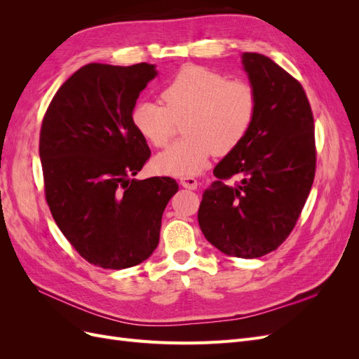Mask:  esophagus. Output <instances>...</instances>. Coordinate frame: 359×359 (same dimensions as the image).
<instances>
[{
	"instance_id": "esophagus-1",
	"label": "esophagus",
	"mask_w": 359,
	"mask_h": 359,
	"mask_svg": "<svg viewBox=\"0 0 359 359\" xmlns=\"http://www.w3.org/2000/svg\"><path fill=\"white\" fill-rule=\"evenodd\" d=\"M180 182H181V186L184 189H189V190H196L198 189V181L194 180L193 177H181Z\"/></svg>"
}]
</instances>
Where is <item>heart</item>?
<instances>
[{"label": "heart", "mask_w": 359, "mask_h": 359, "mask_svg": "<svg viewBox=\"0 0 359 359\" xmlns=\"http://www.w3.org/2000/svg\"><path fill=\"white\" fill-rule=\"evenodd\" d=\"M161 100L139 102L132 109V124L156 148L169 144L184 121L186 139L163 151L154 160L158 172L173 177H193L210 157L229 153L252 130L257 114L255 86L243 79L202 66L181 67L163 86Z\"/></svg>", "instance_id": "heart-1"}]
</instances>
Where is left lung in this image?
<instances>
[{"label": "left lung", "mask_w": 359, "mask_h": 359, "mask_svg": "<svg viewBox=\"0 0 359 359\" xmlns=\"http://www.w3.org/2000/svg\"><path fill=\"white\" fill-rule=\"evenodd\" d=\"M257 94L255 124L214 169L198 211L201 231L227 256L274 252L295 227L316 173L311 106L302 85L265 55L245 52ZM241 175L232 188L224 180Z\"/></svg>", "instance_id": "left-lung-1"}]
</instances>
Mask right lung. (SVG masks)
Returning a JSON list of instances; mask_svg holds the SVG:
<instances>
[{
    "label": "right lung",
    "instance_id": "obj_1",
    "mask_svg": "<svg viewBox=\"0 0 359 359\" xmlns=\"http://www.w3.org/2000/svg\"><path fill=\"white\" fill-rule=\"evenodd\" d=\"M156 74L147 62L86 64L60 86L43 116L39 153L53 220L86 262L104 269L153 255L163 211L178 191L169 177L132 180L151 151L130 115Z\"/></svg>",
    "mask_w": 359,
    "mask_h": 359
}]
</instances>
